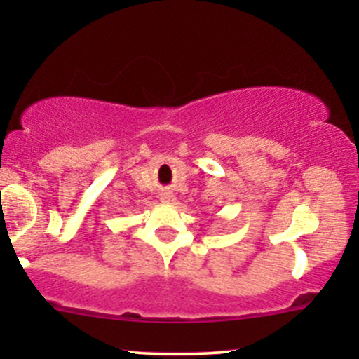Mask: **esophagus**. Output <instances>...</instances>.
<instances>
[{
  "instance_id": "1",
  "label": "esophagus",
  "mask_w": 359,
  "mask_h": 359,
  "mask_svg": "<svg viewBox=\"0 0 359 359\" xmlns=\"http://www.w3.org/2000/svg\"><path fill=\"white\" fill-rule=\"evenodd\" d=\"M160 201H162L163 204H172L175 201V197L170 191H163L162 194H160Z\"/></svg>"
}]
</instances>
